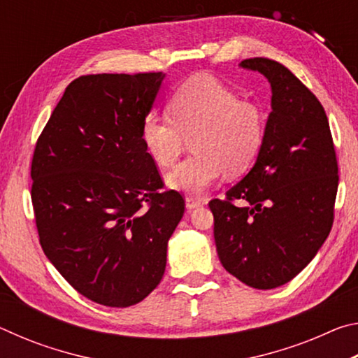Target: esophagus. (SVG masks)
Listing matches in <instances>:
<instances>
[{
	"label": "esophagus",
	"instance_id": "1",
	"mask_svg": "<svg viewBox=\"0 0 358 358\" xmlns=\"http://www.w3.org/2000/svg\"><path fill=\"white\" fill-rule=\"evenodd\" d=\"M202 205H203L202 199L194 197V196H187V197H186V207L189 208V210L197 208V207H202Z\"/></svg>",
	"mask_w": 358,
	"mask_h": 358
}]
</instances>
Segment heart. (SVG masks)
<instances>
[{
	"mask_svg": "<svg viewBox=\"0 0 358 358\" xmlns=\"http://www.w3.org/2000/svg\"><path fill=\"white\" fill-rule=\"evenodd\" d=\"M171 115L150 113L142 142L157 166L171 169L191 137L194 153L169 175L175 189L199 194L224 172H246L262 148L265 115L257 104L211 76H196L169 99Z\"/></svg>",
	"mask_w": 358,
	"mask_h": 358,
	"instance_id": "heart-1",
	"label": "heart"
}]
</instances>
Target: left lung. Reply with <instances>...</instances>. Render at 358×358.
Here are the masks:
<instances>
[{"label":"left lung","mask_w":358,"mask_h":358,"mask_svg":"<svg viewBox=\"0 0 358 358\" xmlns=\"http://www.w3.org/2000/svg\"><path fill=\"white\" fill-rule=\"evenodd\" d=\"M271 85V112L250 173L210 201L224 268L256 289L289 282L329 237L338 191V161L319 99L286 66L248 58Z\"/></svg>","instance_id":"left-lung-1"}]
</instances>
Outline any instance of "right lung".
<instances>
[{
  "label": "right lung",
  "mask_w": 358,
  "mask_h": 358,
  "mask_svg": "<svg viewBox=\"0 0 358 358\" xmlns=\"http://www.w3.org/2000/svg\"><path fill=\"white\" fill-rule=\"evenodd\" d=\"M162 72L92 74L71 82L36 142L31 202L39 243L78 294L126 308L166 270L185 213L142 142Z\"/></svg>",
  "instance_id": "add662e5"
}]
</instances>
